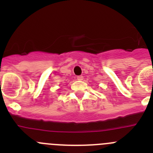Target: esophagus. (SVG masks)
<instances>
[{"label": "esophagus", "mask_w": 153, "mask_h": 153, "mask_svg": "<svg viewBox=\"0 0 153 153\" xmlns=\"http://www.w3.org/2000/svg\"><path fill=\"white\" fill-rule=\"evenodd\" d=\"M77 79H78V80H83V76H78Z\"/></svg>", "instance_id": "34e87169"}]
</instances>
